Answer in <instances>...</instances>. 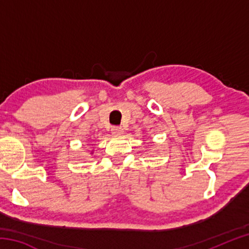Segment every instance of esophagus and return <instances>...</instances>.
<instances>
[{"instance_id": "34e87169", "label": "esophagus", "mask_w": 249, "mask_h": 249, "mask_svg": "<svg viewBox=\"0 0 249 249\" xmlns=\"http://www.w3.org/2000/svg\"><path fill=\"white\" fill-rule=\"evenodd\" d=\"M111 132L113 135H122L123 134V128L121 126H113L111 128Z\"/></svg>"}]
</instances>
